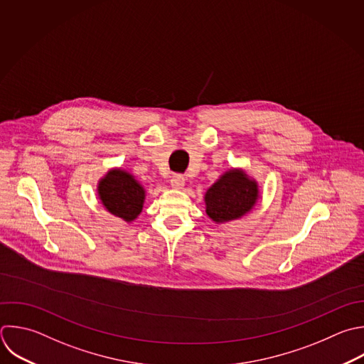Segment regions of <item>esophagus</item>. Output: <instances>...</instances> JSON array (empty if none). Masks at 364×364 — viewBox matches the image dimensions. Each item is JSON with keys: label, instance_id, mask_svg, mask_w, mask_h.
Masks as SVG:
<instances>
[{"label": "esophagus", "instance_id": "34e87169", "mask_svg": "<svg viewBox=\"0 0 364 364\" xmlns=\"http://www.w3.org/2000/svg\"><path fill=\"white\" fill-rule=\"evenodd\" d=\"M171 186L172 189H176V191L182 189L185 186V178L182 175H173L171 179Z\"/></svg>", "mask_w": 364, "mask_h": 364}]
</instances>
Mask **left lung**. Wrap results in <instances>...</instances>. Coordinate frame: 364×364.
I'll return each instance as SVG.
<instances>
[{
  "instance_id": "8db88e82",
  "label": "left lung",
  "mask_w": 364,
  "mask_h": 364,
  "mask_svg": "<svg viewBox=\"0 0 364 364\" xmlns=\"http://www.w3.org/2000/svg\"><path fill=\"white\" fill-rule=\"evenodd\" d=\"M260 198L259 183L242 168L223 172L205 192V212L218 225L246 216Z\"/></svg>"
}]
</instances>
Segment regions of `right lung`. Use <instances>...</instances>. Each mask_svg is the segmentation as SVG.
Instances as JSON below:
<instances>
[{
    "label": "right lung",
    "mask_w": 364,
    "mask_h": 364,
    "mask_svg": "<svg viewBox=\"0 0 364 364\" xmlns=\"http://www.w3.org/2000/svg\"><path fill=\"white\" fill-rule=\"evenodd\" d=\"M97 195L107 212L131 223L144 209L146 191L127 169L111 168L98 181Z\"/></svg>",
    "instance_id": "obj_1"
}]
</instances>
